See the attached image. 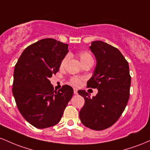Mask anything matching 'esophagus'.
<instances>
[{
  "label": "esophagus",
  "mask_w": 150,
  "mask_h": 150,
  "mask_svg": "<svg viewBox=\"0 0 150 150\" xmlns=\"http://www.w3.org/2000/svg\"><path fill=\"white\" fill-rule=\"evenodd\" d=\"M77 91H78V90H77L76 88H74V93L77 94V93H78V92H77Z\"/></svg>",
  "instance_id": "obj_1"
}]
</instances>
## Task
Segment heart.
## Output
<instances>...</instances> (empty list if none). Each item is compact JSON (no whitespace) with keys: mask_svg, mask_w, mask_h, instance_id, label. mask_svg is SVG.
<instances>
[{"mask_svg":"<svg viewBox=\"0 0 150 150\" xmlns=\"http://www.w3.org/2000/svg\"><path fill=\"white\" fill-rule=\"evenodd\" d=\"M79 59L81 61V64H83V63H86V62H89V61H93V59L92 57L91 54L88 52L86 51H82L79 54ZM67 59L64 58L63 60L62 61L61 63V67H64V66L65 63H66ZM71 82L72 83L74 84V85H78L79 83H80V81L79 79L75 78V77H73V78L71 79Z\"/></svg>","mask_w":150,"mask_h":150,"instance_id":"b5f03b06","label":"heart"}]
</instances>
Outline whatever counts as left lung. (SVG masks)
Returning a JSON list of instances; mask_svg holds the SVG:
<instances>
[{
	"instance_id": "1",
	"label": "left lung",
	"mask_w": 150,
	"mask_h": 150,
	"mask_svg": "<svg viewBox=\"0 0 150 150\" xmlns=\"http://www.w3.org/2000/svg\"><path fill=\"white\" fill-rule=\"evenodd\" d=\"M89 48L96 59V67L87 87L98 92L91 98L86 91H78L85 100L79 117L86 127L102 130L113 125L125 110L131 76L128 62L117 48L102 41L92 42Z\"/></svg>"
}]
</instances>
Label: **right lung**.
Returning a JSON list of instances; mask_svg holds the SVG:
<instances>
[{"label": "right lung", "instance_id": "1", "mask_svg": "<svg viewBox=\"0 0 150 150\" xmlns=\"http://www.w3.org/2000/svg\"><path fill=\"white\" fill-rule=\"evenodd\" d=\"M68 46L54 39H42L25 49L15 66L12 90L16 105L37 128L58 123L73 96L70 86L64 85L57 91L50 81L58 72Z\"/></svg>", "mask_w": 150, "mask_h": 150}]
</instances>
